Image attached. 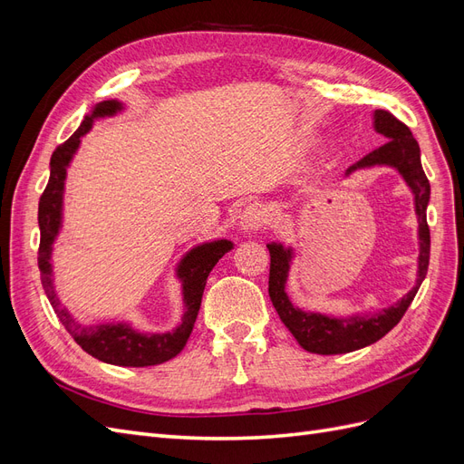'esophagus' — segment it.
Wrapping results in <instances>:
<instances>
[{
    "label": "esophagus",
    "instance_id": "34e87169",
    "mask_svg": "<svg viewBox=\"0 0 464 464\" xmlns=\"http://www.w3.org/2000/svg\"><path fill=\"white\" fill-rule=\"evenodd\" d=\"M265 208L261 203H251L240 215V228L244 232H257L265 224Z\"/></svg>",
    "mask_w": 464,
    "mask_h": 464
}]
</instances>
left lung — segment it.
I'll return each instance as SVG.
<instances>
[{
    "instance_id": "1",
    "label": "left lung",
    "mask_w": 464,
    "mask_h": 464,
    "mask_svg": "<svg viewBox=\"0 0 464 464\" xmlns=\"http://www.w3.org/2000/svg\"><path fill=\"white\" fill-rule=\"evenodd\" d=\"M373 130L387 139L385 145L372 150L362 160L350 166L346 170V176L373 166H391L395 168L406 181V186L411 188L414 195V210L418 218L420 240L416 285L412 286V290H409V294H404L397 304L383 307V310L373 314L331 317L315 312H304L290 302L286 294V280L294 257L292 247H285L283 244L276 242L266 244L271 254V302L280 321H283L288 331L294 334V339L298 341V344L304 350L314 354H346L377 343L402 319L404 312L409 310V305L412 304L416 292L428 273L430 228L426 220V208L430 203V181L424 174L422 160H420L418 141L412 137V131L387 110L373 111Z\"/></svg>"
}]
</instances>
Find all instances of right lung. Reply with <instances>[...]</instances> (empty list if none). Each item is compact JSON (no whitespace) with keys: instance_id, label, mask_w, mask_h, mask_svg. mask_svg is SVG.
Masks as SVG:
<instances>
[{"instance_id":"add662e5","label":"right lung","mask_w":464,"mask_h":464,"mask_svg":"<svg viewBox=\"0 0 464 464\" xmlns=\"http://www.w3.org/2000/svg\"><path fill=\"white\" fill-rule=\"evenodd\" d=\"M123 110L118 101L98 102L92 114L85 116L79 130L67 139L63 145L53 150L50 159V179L38 203V227H40V247H38V269L42 286L46 296L58 314L62 325L73 336L75 343L96 360L114 363L125 368H147L172 360L184 350L189 334L198 319L207 276L213 271L218 259L234 247L230 240L205 242L189 249L176 266V276L181 283V296H184L186 312L181 323L168 333H139L130 323H102V325H81V323L62 305L58 294L53 290L52 278V246L62 228L63 218V189L67 168L72 164L75 152L81 145V137L87 135L94 120L114 116Z\"/></svg>"}]
</instances>
